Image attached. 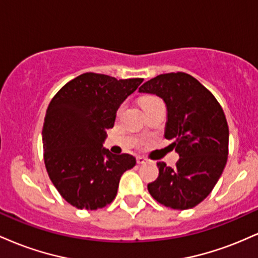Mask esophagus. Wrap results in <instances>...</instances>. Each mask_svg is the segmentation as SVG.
Segmentation results:
<instances>
[{
    "instance_id": "1",
    "label": "esophagus",
    "mask_w": 258,
    "mask_h": 258,
    "mask_svg": "<svg viewBox=\"0 0 258 258\" xmlns=\"http://www.w3.org/2000/svg\"><path fill=\"white\" fill-rule=\"evenodd\" d=\"M147 161H148V159L144 158V156H138V158H137V164H138V165L146 164Z\"/></svg>"
}]
</instances>
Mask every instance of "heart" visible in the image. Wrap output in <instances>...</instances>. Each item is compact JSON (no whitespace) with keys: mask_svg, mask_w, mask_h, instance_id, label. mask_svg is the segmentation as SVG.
<instances>
[{"mask_svg":"<svg viewBox=\"0 0 258 258\" xmlns=\"http://www.w3.org/2000/svg\"><path fill=\"white\" fill-rule=\"evenodd\" d=\"M155 102H159V99L155 98V97H144V98L141 99V105L142 108H144V106L152 104V103H155Z\"/></svg>","mask_w":258,"mask_h":258,"instance_id":"b5f03b06","label":"heart"}]
</instances>
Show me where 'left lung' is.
I'll use <instances>...</instances> for the list:
<instances>
[{
  "mask_svg": "<svg viewBox=\"0 0 258 258\" xmlns=\"http://www.w3.org/2000/svg\"><path fill=\"white\" fill-rule=\"evenodd\" d=\"M167 108L165 138L179 154L176 167L158 162L159 177L148 184L158 203L174 210L197 206L212 191L228 159L229 128L223 109L206 87L185 73L161 74L139 87Z\"/></svg>",
  "mask_w": 258,
  "mask_h": 258,
  "instance_id": "left-lung-1",
  "label": "left lung"
}]
</instances>
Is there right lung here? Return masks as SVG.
Masks as SVG:
<instances>
[{
	"label": "right lung",
	"instance_id": "obj_1",
	"mask_svg": "<svg viewBox=\"0 0 258 258\" xmlns=\"http://www.w3.org/2000/svg\"><path fill=\"white\" fill-rule=\"evenodd\" d=\"M142 82L86 73L64 85L49 103L42 130L44 165L59 194L76 209L110 204L122 173L136 165L132 155L111 154L103 142L121 103Z\"/></svg>",
	"mask_w": 258,
	"mask_h": 258
}]
</instances>
